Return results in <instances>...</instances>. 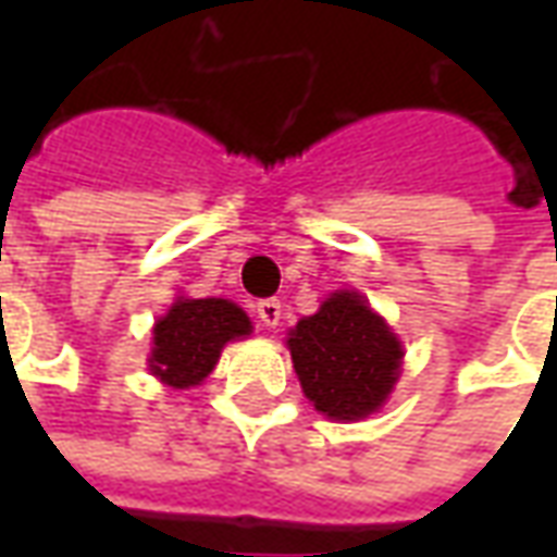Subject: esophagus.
<instances>
[{"label": "esophagus", "instance_id": "obj_1", "mask_svg": "<svg viewBox=\"0 0 557 557\" xmlns=\"http://www.w3.org/2000/svg\"><path fill=\"white\" fill-rule=\"evenodd\" d=\"M256 313H259V322L265 327H277L280 319H283V307H280L277 298H265V301L256 304Z\"/></svg>", "mask_w": 557, "mask_h": 557}]
</instances>
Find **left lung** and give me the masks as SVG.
<instances>
[{"instance_id":"1","label":"left lung","mask_w":557,"mask_h":557,"mask_svg":"<svg viewBox=\"0 0 557 557\" xmlns=\"http://www.w3.org/2000/svg\"><path fill=\"white\" fill-rule=\"evenodd\" d=\"M304 397L334 420H361L385 406L403 367V346L363 295L334 292L289 331Z\"/></svg>"}]
</instances>
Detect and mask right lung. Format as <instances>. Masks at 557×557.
<instances>
[{
  "instance_id": "add662e5",
  "label": "right lung",
  "mask_w": 557,
  "mask_h": 557,
  "mask_svg": "<svg viewBox=\"0 0 557 557\" xmlns=\"http://www.w3.org/2000/svg\"><path fill=\"white\" fill-rule=\"evenodd\" d=\"M250 319L226 298H178L154 325L148 370L170 387H194L206 379L232 339L250 337Z\"/></svg>"
}]
</instances>
